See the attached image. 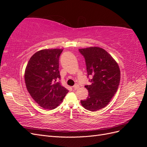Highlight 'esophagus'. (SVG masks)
I'll list each match as a JSON object with an SVG mask.
<instances>
[{
    "mask_svg": "<svg viewBox=\"0 0 147 147\" xmlns=\"http://www.w3.org/2000/svg\"><path fill=\"white\" fill-rule=\"evenodd\" d=\"M79 88L78 84H75V85L73 86V88L74 90H77V89Z\"/></svg>",
    "mask_w": 147,
    "mask_h": 147,
    "instance_id": "esophagus-1",
    "label": "esophagus"
}]
</instances>
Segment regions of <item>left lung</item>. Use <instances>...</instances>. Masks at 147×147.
Returning a JSON list of instances; mask_svg holds the SVG:
<instances>
[{
  "instance_id": "left-lung-1",
  "label": "left lung",
  "mask_w": 147,
  "mask_h": 147,
  "mask_svg": "<svg viewBox=\"0 0 147 147\" xmlns=\"http://www.w3.org/2000/svg\"><path fill=\"white\" fill-rule=\"evenodd\" d=\"M86 64L88 77L92 75L87 99L81 100L86 110L96 112L104 108L117 91L121 74L117 61L104 49L91 47L79 49Z\"/></svg>"
}]
</instances>
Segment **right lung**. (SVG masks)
Listing matches in <instances>:
<instances>
[{
    "instance_id": "right-lung-1",
    "label": "right lung",
    "mask_w": 147,
    "mask_h": 147,
    "mask_svg": "<svg viewBox=\"0 0 147 147\" xmlns=\"http://www.w3.org/2000/svg\"><path fill=\"white\" fill-rule=\"evenodd\" d=\"M63 49H44L34 54L26 65L24 80L32 99L41 107H57L69 92L61 85L59 58Z\"/></svg>"
}]
</instances>
